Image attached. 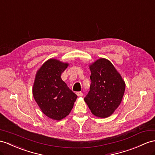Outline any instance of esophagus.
<instances>
[{
	"instance_id": "obj_1",
	"label": "esophagus",
	"mask_w": 155,
	"mask_h": 155,
	"mask_svg": "<svg viewBox=\"0 0 155 155\" xmlns=\"http://www.w3.org/2000/svg\"><path fill=\"white\" fill-rule=\"evenodd\" d=\"M76 95H77L78 97H82L83 95H84V93H81V92H77V93H76Z\"/></svg>"
}]
</instances>
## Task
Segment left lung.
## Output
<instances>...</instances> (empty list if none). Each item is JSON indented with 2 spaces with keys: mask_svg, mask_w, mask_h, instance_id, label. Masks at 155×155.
I'll list each match as a JSON object with an SVG mask.
<instances>
[{
  "mask_svg": "<svg viewBox=\"0 0 155 155\" xmlns=\"http://www.w3.org/2000/svg\"><path fill=\"white\" fill-rule=\"evenodd\" d=\"M91 84L84 98L91 112L98 118H107L119 107L125 91V82L112 64L99 58L89 66Z\"/></svg>",
  "mask_w": 155,
  "mask_h": 155,
  "instance_id": "1",
  "label": "left lung"
}]
</instances>
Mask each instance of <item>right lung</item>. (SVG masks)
Masks as SVG:
<instances>
[{
    "instance_id": "obj_1",
    "label": "right lung",
    "mask_w": 155,
    "mask_h": 155,
    "mask_svg": "<svg viewBox=\"0 0 155 155\" xmlns=\"http://www.w3.org/2000/svg\"><path fill=\"white\" fill-rule=\"evenodd\" d=\"M68 64L54 58L47 60L37 71L33 95L44 114L60 120L70 114L78 96L60 78Z\"/></svg>"
}]
</instances>
